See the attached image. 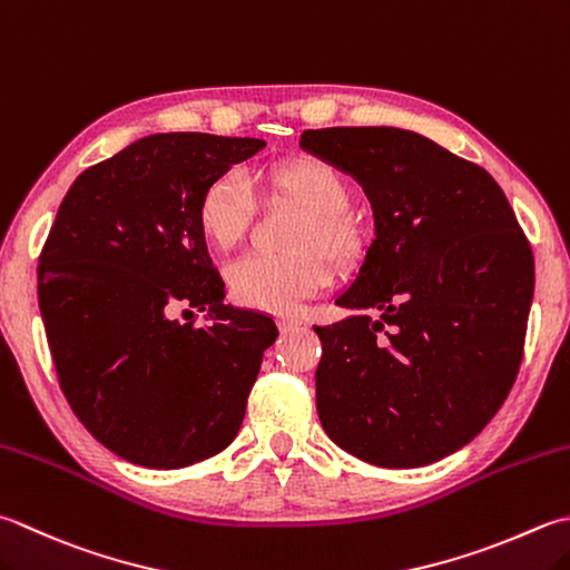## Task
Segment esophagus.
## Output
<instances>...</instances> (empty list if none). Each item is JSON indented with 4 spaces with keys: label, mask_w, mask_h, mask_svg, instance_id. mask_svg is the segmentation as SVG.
<instances>
[{
    "label": "esophagus",
    "mask_w": 570,
    "mask_h": 570,
    "mask_svg": "<svg viewBox=\"0 0 570 570\" xmlns=\"http://www.w3.org/2000/svg\"><path fill=\"white\" fill-rule=\"evenodd\" d=\"M304 326V321L296 318V316H282L278 318V328H282V333H288V331H296Z\"/></svg>",
    "instance_id": "obj_1"
}]
</instances>
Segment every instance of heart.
<instances>
[{"label": "heart", "mask_w": 570, "mask_h": 570, "mask_svg": "<svg viewBox=\"0 0 570 570\" xmlns=\"http://www.w3.org/2000/svg\"><path fill=\"white\" fill-rule=\"evenodd\" d=\"M274 195L304 209L292 234V256L244 254L227 266V284L239 304L274 314H288L301 301L331 284L328 264L351 269L365 252V234L351 205V185L338 167L321 158H294L264 175ZM254 209L249 183L237 170L209 180L197 199L195 219L203 237L217 249H229L249 225Z\"/></svg>", "instance_id": "b5f03b06"}]
</instances>
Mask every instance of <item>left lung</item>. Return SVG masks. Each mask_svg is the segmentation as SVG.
<instances>
[{"label": "left lung", "instance_id": "left-lung-1", "mask_svg": "<svg viewBox=\"0 0 570 570\" xmlns=\"http://www.w3.org/2000/svg\"><path fill=\"white\" fill-rule=\"evenodd\" d=\"M301 148L351 173L375 217L358 278L336 301L367 314L314 326L321 425L387 470L438 462L487 428L517 381L531 244L494 177L420 132L321 128Z\"/></svg>", "mask_w": 570, "mask_h": 570}]
</instances>
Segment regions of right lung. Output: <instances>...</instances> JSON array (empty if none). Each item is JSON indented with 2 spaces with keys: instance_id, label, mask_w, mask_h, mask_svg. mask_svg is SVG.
I'll return each instance as SVG.
<instances>
[{
  "instance_id": "right-lung-1",
  "label": "right lung",
  "mask_w": 570,
  "mask_h": 570,
  "mask_svg": "<svg viewBox=\"0 0 570 570\" xmlns=\"http://www.w3.org/2000/svg\"><path fill=\"white\" fill-rule=\"evenodd\" d=\"M256 138L158 132L76 177L39 256L59 385L94 438L132 464L180 470L237 438L276 323L225 306L195 209ZM205 309V327L174 316Z\"/></svg>"
}]
</instances>
